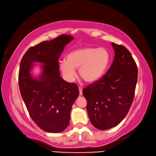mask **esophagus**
Listing matches in <instances>:
<instances>
[{"label": "esophagus", "mask_w": 156, "mask_h": 156, "mask_svg": "<svg viewBox=\"0 0 156 156\" xmlns=\"http://www.w3.org/2000/svg\"><path fill=\"white\" fill-rule=\"evenodd\" d=\"M78 90H79V94H80V96H82V94H83V88L81 87H79Z\"/></svg>", "instance_id": "esophagus-1"}]
</instances>
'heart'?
Returning <instances> with one entry per match:
<instances>
[{"label": "heart", "instance_id": "heart-1", "mask_svg": "<svg viewBox=\"0 0 156 156\" xmlns=\"http://www.w3.org/2000/svg\"><path fill=\"white\" fill-rule=\"evenodd\" d=\"M111 61L109 51L104 48L83 47L74 49L59 62V67L65 78L73 81L76 69L80 77L87 83H94L103 77Z\"/></svg>", "mask_w": 156, "mask_h": 156}]
</instances>
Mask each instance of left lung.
I'll use <instances>...</instances> for the list:
<instances>
[{"mask_svg":"<svg viewBox=\"0 0 156 156\" xmlns=\"http://www.w3.org/2000/svg\"><path fill=\"white\" fill-rule=\"evenodd\" d=\"M113 62L100 80L83 90L90 120L98 130L110 129L125 118L131 106L137 80V68L126 47L112 43Z\"/></svg>","mask_w":156,"mask_h":156,"instance_id":"8db88e82","label":"left lung"}]
</instances>
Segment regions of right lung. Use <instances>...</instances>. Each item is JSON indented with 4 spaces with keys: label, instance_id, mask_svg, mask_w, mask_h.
<instances>
[{
    "label": "right lung",
    "instance_id": "obj_1",
    "mask_svg": "<svg viewBox=\"0 0 156 156\" xmlns=\"http://www.w3.org/2000/svg\"><path fill=\"white\" fill-rule=\"evenodd\" d=\"M73 39L62 34L43 41L30 48L20 63L19 85L22 98L32 119L48 133H60L67 128L71 108L79 95L76 84L63 80L59 71V57ZM36 66L41 69L37 75L33 73Z\"/></svg>",
    "mask_w": 156,
    "mask_h": 156
}]
</instances>
